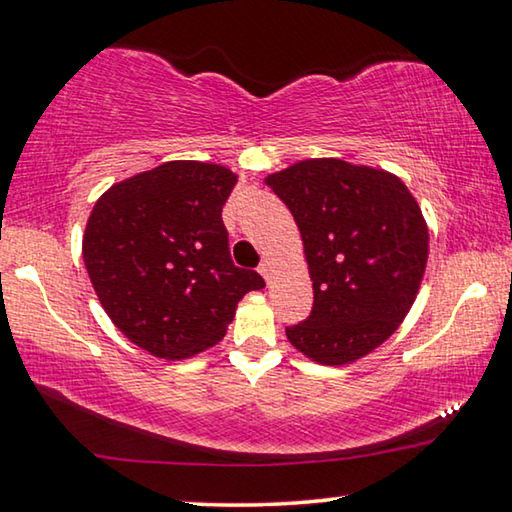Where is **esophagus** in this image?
<instances>
[{
    "instance_id": "obj_1",
    "label": "esophagus",
    "mask_w": 512,
    "mask_h": 512,
    "mask_svg": "<svg viewBox=\"0 0 512 512\" xmlns=\"http://www.w3.org/2000/svg\"><path fill=\"white\" fill-rule=\"evenodd\" d=\"M258 272L263 274V279L270 283V279H272V263L270 261H265V263H261V267H258Z\"/></svg>"
}]
</instances>
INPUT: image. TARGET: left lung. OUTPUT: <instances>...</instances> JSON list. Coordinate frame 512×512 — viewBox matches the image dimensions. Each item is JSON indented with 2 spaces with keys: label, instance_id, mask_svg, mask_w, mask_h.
<instances>
[{
  "label": "left lung",
  "instance_id": "8db88e82",
  "mask_svg": "<svg viewBox=\"0 0 512 512\" xmlns=\"http://www.w3.org/2000/svg\"><path fill=\"white\" fill-rule=\"evenodd\" d=\"M265 185L293 212L313 281L311 316L286 327L316 364H352L396 332L428 263V224L398 176L336 157L290 164Z\"/></svg>",
  "mask_w": 512,
  "mask_h": 512
}]
</instances>
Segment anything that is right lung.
<instances>
[{
  "label": "right lung",
  "instance_id": "obj_1",
  "mask_svg": "<svg viewBox=\"0 0 512 512\" xmlns=\"http://www.w3.org/2000/svg\"><path fill=\"white\" fill-rule=\"evenodd\" d=\"M235 183L222 164L174 160L112 185L91 210L82 256L93 290L153 357L217 345L242 297L265 286L231 261L222 208Z\"/></svg>",
  "mask_w": 512,
  "mask_h": 512
}]
</instances>
